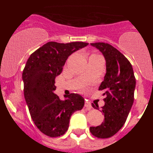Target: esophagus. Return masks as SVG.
Returning <instances> with one entry per match:
<instances>
[{
    "instance_id": "1",
    "label": "esophagus",
    "mask_w": 153,
    "mask_h": 153,
    "mask_svg": "<svg viewBox=\"0 0 153 153\" xmlns=\"http://www.w3.org/2000/svg\"><path fill=\"white\" fill-rule=\"evenodd\" d=\"M85 106H86V108H88L89 109H90L92 108L91 102H90L89 100H86L85 101Z\"/></svg>"
}]
</instances>
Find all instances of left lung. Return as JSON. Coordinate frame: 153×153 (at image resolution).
Wrapping results in <instances>:
<instances>
[{
    "instance_id": "obj_1",
    "label": "left lung",
    "mask_w": 153,
    "mask_h": 153,
    "mask_svg": "<svg viewBox=\"0 0 153 153\" xmlns=\"http://www.w3.org/2000/svg\"><path fill=\"white\" fill-rule=\"evenodd\" d=\"M90 44L104 56L106 73L99 87V90H105L106 96L102 107L104 122L91 126L90 130L96 137L106 139L114 136L125 124L134 101L136 78L130 62L118 50L102 42ZM92 106L99 109L98 104L92 103Z\"/></svg>"
}]
</instances>
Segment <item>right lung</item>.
Instances as JSON below:
<instances>
[{
    "label": "right lung",
    "instance_id": "obj_1",
    "mask_svg": "<svg viewBox=\"0 0 153 153\" xmlns=\"http://www.w3.org/2000/svg\"><path fill=\"white\" fill-rule=\"evenodd\" d=\"M88 44L48 42L34 51L25 65L22 79L30 114L40 132L50 137L64 134L73 113L84 106V99L79 94L70 93L61 100L53 91L55 78L61 74L68 56Z\"/></svg>",
    "mask_w": 153,
    "mask_h": 153
}]
</instances>
